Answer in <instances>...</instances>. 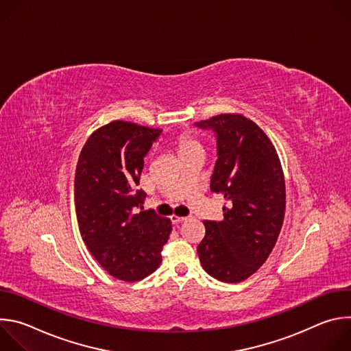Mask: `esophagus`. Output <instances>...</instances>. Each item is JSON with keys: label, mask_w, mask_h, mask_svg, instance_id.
<instances>
[{"label": "esophagus", "mask_w": 351, "mask_h": 351, "mask_svg": "<svg viewBox=\"0 0 351 351\" xmlns=\"http://www.w3.org/2000/svg\"><path fill=\"white\" fill-rule=\"evenodd\" d=\"M186 219H187V218H184V217H176V215H172V217H171V221H172L173 225H179V223L184 222Z\"/></svg>", "instance_id": "1"}]
</instances>
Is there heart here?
<instances>
[{"mask_svg":"<svg viewBox=\"0 0 351 351\" xmlns=\"http://www.w3.org/2000/svg\"><path fill=\"white\" fill-rule=\"evenodd\" d=\"M173 145L176 148L179 157L194 153V152H203L202 144H199L197 137L190 132H182L180 134H178L173 141Z\"/></svg>","mask_w":351,"mask_h":351,"instance_id":"obj_1","label":"heart"}]
</instances>
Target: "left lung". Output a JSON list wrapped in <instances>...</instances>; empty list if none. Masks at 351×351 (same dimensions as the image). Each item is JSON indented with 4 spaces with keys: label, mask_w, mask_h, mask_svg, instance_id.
<instances>
[{
    "label": "left lung",
    "mask_w": 351,
    "mask_h": 351,
    "mask_svg": "<svg viewBox=\"0 0 351 351\" xmlns=\"http://www.w3.org/2000/svg\"><path fill=\"white\" fill-rule=\"evenodd\" d=\"M195 126L217 133L210 187L226 202L222 221H204L198 258L213 278L239 283L267 261L280 233L286 210L280 160L265 132L240 114H221Z\"/></svg>",
    "instance_id": "left-lung-1"
}]
</instances>
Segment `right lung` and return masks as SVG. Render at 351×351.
Returning <instances> with one entry per match:
<instances>
[{
    "label": "right lung",
    "instance_id": "1",
    "mask_svg": "<svg viewBox=\"0 0 351 351\" xmlns=\"http://www.w3.org/2000/svg\"><path fill=\"white\" fill-rule=\"evenodd\" d=\"M161 129L112 121L90 134L75 173L79 230L91 256L111 276L141 280L161 264L172 230L168 218L143 208L137 186L144 157Z\"/></svg>",
    "mask_w": 351,
    "mask_h": 351
}]
</instances>
